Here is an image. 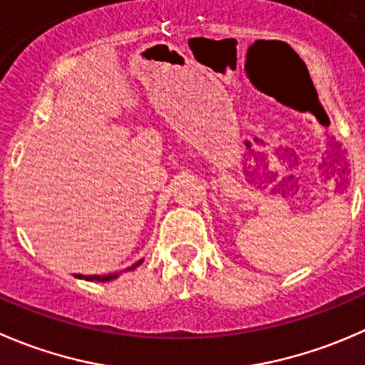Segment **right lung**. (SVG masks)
Segmentation results:
<instances>
[{
  "instance_id": "1",
  "label": "right lung",
  "mask_w": 365,
  "mask_h": 365,
  "mask_svg": "<svg viewBox=\"0 0 365 365\" xmlns=\"http://www.w3.org/2000/svg\"><path fill=\"white\" fill-rule=\"evenodd\" d=\"M143 262L144 260L135 262V264H133L132 267L125 269V271H133V269L139 267V265L143 264ZM118 277H119V272H114V274H103V277H100V274H94V277H83V274H78V278H85V280H87V282H93V280H96V282H110V280H114V278H118Z\"/></svg>"
}]
</instances>
